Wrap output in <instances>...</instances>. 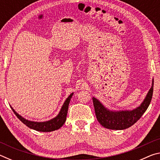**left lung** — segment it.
Returning <instances> with one entry per match:
<instances>
[{"instance_id": "8db88e82", "label": "left lung", "mask_w": 160, "mask_h": 160, "mask_svg": "<svg viewBox=\"0 0 160 160\" xmlns=\"http://www.w3.org/2000/svg\"><path fill=\"white\" fill-rule=\"evenodd\" d=\"M154 79L152 87L141 104L132 110L112 111L105 107L98 99L92 97L96 117L104 128L112 130H124L139 120L150 104L153 94Z\"/></svg>"}]
</instances>
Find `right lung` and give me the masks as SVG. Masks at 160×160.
<instances>
[{"label": "right lung", "mask_w": 160, "mask_h": 160, "mask_svg": "<svg viewBox=\"0 0 160 160\" xmlns=\"http://www.w3.org/2000/svg\"><path fill=\"white\" fill-rule=\"evenodd\" d=\"M73 93H71L68 96V97L65 101L64 104L62 106L60 112L56 116L55 118L51 119L49 121H44V122H36V121H31L29 120H27L22 116H21L20 114L15 112V111L12 109L11 107V109H12L13 112L15 113L16 116L20 119V120L24 124L29 127V128H32L35 131H40V132H51L56 131L61 128V127L63 125L64 123L66 122V116L68 113V106L70 99L72 96Z\"/></svg>", "instance_id": "add662e5"}]
</instances>
